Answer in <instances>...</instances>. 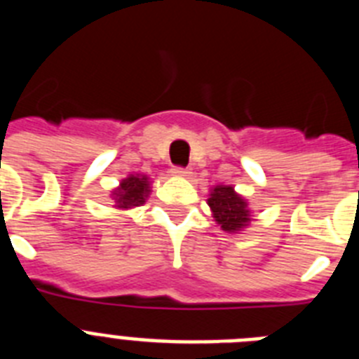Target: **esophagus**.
I'll return each mask as SVG.
<instances>
[{"mask_svg":"<svg viewBox=\"0 0 359 359\" xmlns=\"http://www.w3.org/2000/svg\"><path fill=\"white\" fill-rule=\"evenodd\" d=\"M172 174H174V176L185 177V176H189L190 170H189V169H183V167H174V169H172Z\"/></svg>","mask_w":359,"mask_h":359,"instance_id":"34e87169","label":"esophagus"}]
</instances>
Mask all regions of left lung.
Here are the masks:
<instances>
[{
	"label": "left lung",
	"instance_id": "left-lung-1",
	"mask_svg": "<svg viewBox=\"0 0 359 359\" xmlns=\"http://www.w3.org/2000/svg\"><path fill=\"white\" fill-rule=\"evenodd\" d=\"M207 201L214 221L228 233H239L252 223L248 201L231 185H215Z\"/></svg>",
	"mask_w": 359,
	"mask_h": 359
}]
</instances>
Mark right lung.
Returning a JSON list of instances; mask_svg holds the SVG:
<instances>
[{"mask_svg":"<svg viewBox=\"0 0 359 359\" xmlns=\"http://www.w3.org/2000/svg\"><path fill=\"white\" fill-rule=\"evenodd\" d=\"M151 194V182L145 174H129L123 177L120 185L111 192V198L115 201V208L129 210V208L142 207L145 199Z\"/></svg>","mask_w":359,"mask_h":359,"instance_id":"obj_1","label":"right lung"}]
</instances>
